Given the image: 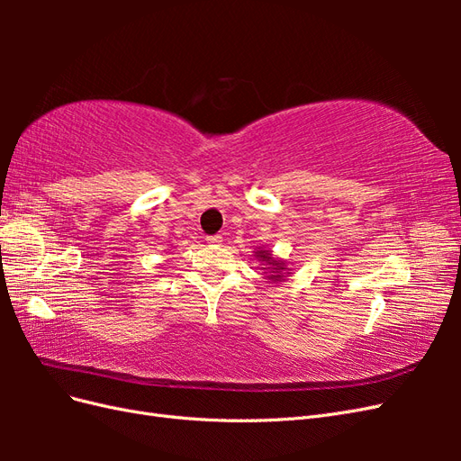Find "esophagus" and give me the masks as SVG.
Returning <instances> with one entry per match:
<instances>
[{
	"mask_svg": "<svg viewBox=\"0 0 461 461\" xmlns=\"http://www.w3.org/2000/svg\"><path fill=\"white\" fill-rule=\"evenodd\" d=\"M207 242H209V244H213V246H219V244L222 242V236H219V234H215V236H207Z\"/></svg>",
	"mask_w": 461,
	"mask_h": 461,
	"instance_id": "1",
	"label": "esophagus"
}]
</instances>
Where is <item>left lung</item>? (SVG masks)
Returning <instances> with one entry per match:
<instances>
[{
  "instance_id": "obj_1",
  "label": "left lung",
  "mask_w": 461,
  "mask_h": 461,
  "mask_svg": "<svg viewBox=\"0 0 461 461\" xmlns=\"http://www.w3.org/2000/svg\"><path fill=\"white\" fill-rule=\"evenodd\" d=\"M254 256H256L258 261H263V267L261 269L267 273V275H265V278H267V281L276 285V283H285L286 278L290 276L292 269L288 267V263L285 259H281V258H275L271 249L258 248L256 252H254Z\"/></svg>"
}]
</instances>
